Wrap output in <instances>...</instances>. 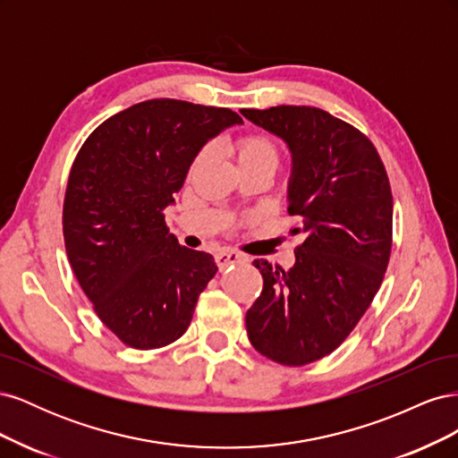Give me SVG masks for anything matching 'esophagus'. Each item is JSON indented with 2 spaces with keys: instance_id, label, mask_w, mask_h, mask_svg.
<instances>
[{
  "instance_id": "1",
  "label": "esophagus",
  "mask_w": 458,
  "mask_h": 458,
  "mask_svg": "<svg viewBox=\"0 0 458 458\" xmlns=\"http://www.w3.org/2000/svg\"><path fill=\"white\" fill-rule=\"evenodd\" d=\"M244 261V258L239 252H229V250H221L216 254V263L219 269H225L231 263H241Z\"/></svg>"
}]
</instances>
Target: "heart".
I'll return each mask as SVG.
<instances>
[{"label":"heart","instance_id":"heart-1","mask_svg":"<svg viewBox=\"0 0 458 458\" xmlns=\"http://www.w3.org/2000/svg\"><path fill=\"white\" fill-rule=\"evenodd\" d=\"M233 152L237 157V162L241 168L246 165H256V164H271L275 165L279 160V148L273 143L271 137L263 133H246L241 135L237 141L233 143ZM206 157V150H202L197 157L195 165Z\"/></svg>","mask_w":458,"mask_h":458}]
</instances>
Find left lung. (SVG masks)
<instances>
[{"label":"left lung","instance_id":"8db88e82","mask_svg":"<svg viewBox=\"0 0 458 458\" xmlns=\"http://www.w3.org/2000/svg\"><path fill=\"white\" fill-rule=\"evenodd\" d=\"M283 137L294 157L288 214L300 234L294 267L256 259L263 288L246 311L250 344L267 359L303 367L335 352L361 321L392 254L394 197L377 147L317 106L242 108Z\"/></svg>","mask_w":458,"mask_h":458}]
</instances>
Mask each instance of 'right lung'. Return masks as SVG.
Listing matches in <instances>:
<instances>
[{
    "mask_svg": "<svg viewBox=\"0 0 458 458\" xmlns=\"http://www.w3.org/2000/svg\"><path fill=\"white\" fill-rule=\"evenodd\" d=\"M241 122L224 106L150 99L106 118L78 150L63 204L66 256L97 317L130 348L183 336L217 271L170 234L164 210L204 143Z\"/></svg>",
    "mask_w": 458,
    "mask_h": 458,
    "instance_id": "1",
    "label": "right lung"
}]
</instances>
